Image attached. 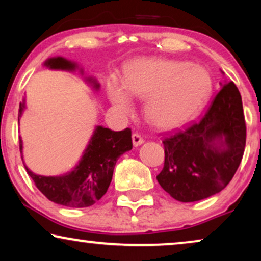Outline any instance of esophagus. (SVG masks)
<instances>
[{
	"mask_svg": "<svg viewBox=\"0 0 261 261\" xmlns=\"http://www.w3.org/2000/svg\"><path fill=\"white\" fill-rule=\"evenodd\" d=\"M132 140H133V145L135 146V147H138V146L144 144V139H142L141 135L138 133H134L133 135H132Z\"/></svg>",
	"mask_w": 261,
	"mask_h": 261,
	"instance_id": "34e87169",
	"label": "esophagus"
}]
</instances>
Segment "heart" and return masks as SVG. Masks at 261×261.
Here are the masks:
<instances>
[{
    "label": "heart",
    "mask_w": 261,
    "mask_h": 261,
    "mask_svg": "<svg viewBox=\"0 0 261 261\" xmlns=\"http://www.w3.org/2000/svg\"><path fill=\"white\" fill-rule=\"evenodd\" d=\"M108 97L120 112L132 108L130 96L146 99L145 115L153 126L170 129L187 123L210 97L208 71L172 59H138L124 71L122 85L112 82Z\"/></svg>",
    "instance_id": "heart-1"
}]
</instances>
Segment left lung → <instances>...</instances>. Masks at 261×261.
Segmentation results:
<instances>
[{
  "mask_svg": "<svg viewBox=\"0 0 261 261\" xmlns=\"http://www.w3.org/2000/svg\"><path fill=\"white\" fill-rule=\"evenodd\" d=\"M220 85L201 119L164 138L165 163L156 180L179 202L201 201L223 190L244 155L241 95L233 82Z\"/></svg>",
  "mask_w": 261,
  "mask_h": 261,
  "instance_id": "8db88e82",
  "label": "left lung"
}]
</instances>
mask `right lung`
Listing matches in <instances>:
<instances>
[{"instance_id":"obj_1","label":"right lung","mask_w":261,"mask_h":261,"mask_svg":"<svg viewBox=\"0 0 261 261\" xmlns=\"http://www.w3.org/2000/svg\"><path fill=\"white\" fill-rule=\"evenodd\" d=\"M44 66L48 67L49 70H63L70 72L80 70L82 76L84 73L83 69L76 62H71L63 57L48 58L44 63ZM84 81L94 90H99V83L94 77H85ZM24 109L26 98L20 102L19 122ZM19 141L21 158L23 162V142L21 137ZM132 147L133 144L129 128L114 132L103 126H96L78 164L69 172L60 176H41L32 172L24 162L23 165L37 188L49 201L71 208H87L95 204L106 194L112 181L117 159L123 153L130 151Z\"/></svg>"}]
</instances>
